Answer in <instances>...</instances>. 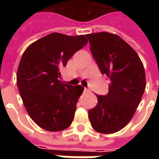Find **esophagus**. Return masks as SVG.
<instances>
[{"mask_svg":"<svg viewBox=\"0 0 159 159\" xmlns=\"http://www.w3.org/2000/svg\"><path fill=\"white\" fill-rule=\"evenodd\" d=\"M84 91L85 92H90V89H84Z\"/></svg>","mask_w":159,"mask_h":159,"instance_id":"34e87169","label":"esophagus"}]
</instances>
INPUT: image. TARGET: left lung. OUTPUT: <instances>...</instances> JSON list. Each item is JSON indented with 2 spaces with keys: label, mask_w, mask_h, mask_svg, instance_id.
<instances>
[{
  "label": "left lung",
  "mask_w": 159,
  "mask_h": 159,
  "mask_svg": "<svg viewBox=\"0 0 159 159\" xmlns=\"http://www.w3.org/2000/svg\"><path fill=\"white\" fill-rule=\"evenodd\" d=\"M86 37L100 72L111 80L109 93L96 95L98 104L89 111V121L99 133H115L129 123L141 100L146 89L143 64L117 35L99 32Z\"/></svg>",
  "instance_id": "left-lung-1"
}]
</instances>
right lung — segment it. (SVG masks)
<instances>
[{
  "label": "right lung",
  "instance_id": "obj_1",
  "mask_svg": "<svg viewBox=\"0 0 159 159\" xmlns=\"http://www.w3.org/2000/svg\"><path fill=\"white\" fill-rule=\"evenodd\" d=\"M87 43L83 35L54 32L33 42L23 53L17 85L30 117L43 129L61 131L72 123L84 89L62 83L60 68Z\"/></svg>",
  "mask_w": 159,
  "mask_h": 159
}]
</instances>
